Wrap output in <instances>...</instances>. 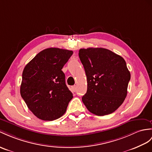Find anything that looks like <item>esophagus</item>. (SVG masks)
Here are the masks:
<instances>
[{
    "instance_id": "1",
    "label": "esophagus",
    "mask_w": 152,
    "mask_h": 152,
    "mask_svg": "<svg viewBox=\"0 0 152 152\" xmlns=\"http://www.w3.org/2000/svg\"><path fill=\"white\" fill-rule=\"evenodd\" d=\"M72 90L73 92H75L77 91V86H75H75H73L72 87Z\"/></svg>"
}]
</instances>
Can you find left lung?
<instances>
[{
  "label": "left lung",
  "instance_id": "8db88e82",
  "mask_svg": "<svg viewBox=\"0 0 152 152\" xmlns=\"http://www.w3.org/2000/svg\"><path fill=\"white\" fill-rule=\"evenodd\" d=\"M79 56L87 77V91L82 101L98 116L114 112L127 95L130 73L124 59L102 48L80 49Z\"/></svg>",
  "mask_w": 152,
  "mask_h": 152
}]
</instances>
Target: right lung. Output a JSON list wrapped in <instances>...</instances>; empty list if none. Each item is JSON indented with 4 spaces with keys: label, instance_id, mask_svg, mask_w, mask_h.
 <instances>
[{
    "label": "right lung",
    "instance_id": "obj_1",
    "mask_svg": "<svg viewBox=\"0 0 152 152\" xmlns=\"http://www.w3.org/2000/svg\"><path fill=\"white\" fill-rule=\"evenodd\" d=\"M73 51L50 48L39 52L25 66L20 95L29 110L43 121H53L65 113L73 94L62 71Z\"/></svg>",
    "mask_w": 152,
    "mask_h": 152
}]
</instances>
